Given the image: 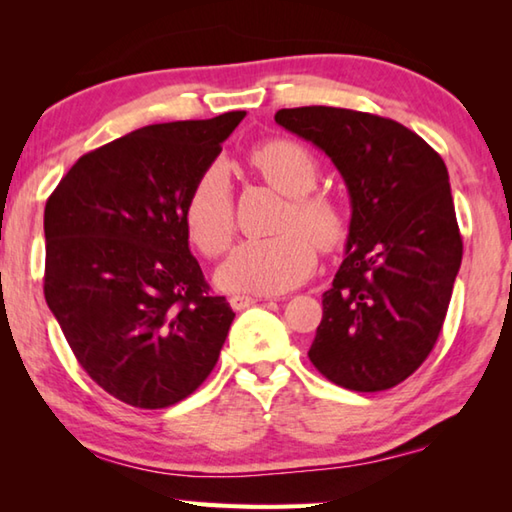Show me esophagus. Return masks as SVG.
<instances>
[{
  "label": "esophagus",
  "mask_w": 512,
  "mask_h": 512,
  "mask_svg": "<svg viewBox=\"0 0 512 512\" xmlns=\"http://www.w3.org/2000/svg\"><path fill=\"white\" fill-rule=\"evenodd\" d=\"M268 298H271V296H232L230 298V307L232 309H237V311H241V309H246V307H253L255 305V302H259V300H268Z\"/></svg>",
  "instance_id": "obj_1"
}]
</instances>
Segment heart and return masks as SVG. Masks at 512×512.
Returning a JSON list of instances; mask_svg holds the SVG:
<instances>
[{
    "label": "heart",
    "mask_w": 512,
    "mask_h": 512,
    "mask_svg": "<svg viewBox=\"0 0 512 512\" xmlns=\"http://www.w3.org/2000/svg\"><path fill=\"white\" fill-rule=\"evenodd\" d=\"M253 160L280 192L291 196L282 221L289 230L239 244L216 271V282L230 293L275 296L307 280L316 266V244L308 236L323 246L336 244L343 235V216L329 198L311 194L318 183V164L305 146L287 140L268 142L255 151ZM185 223L189 237L205 255L216 257L230 246L235 212L230 171L223 160L207 164L198 176L185 203Z\"/></svg>",
    "instance_id": "1"
}]
</instances>
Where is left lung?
<instances>
[{"label": "left lung", "instance_id": "obj_1", "mask_svg": "<svg viewBox=\"0 0 512 512\" xmlns=\"http://www.w3.org/2000/svg\"><path fill=\"white\" fill-rule=\"evenodd\" d=\"M275 121L334 162L352 207L309 359L350 391H386L429 357L461 268L445 162L420 135L368 112L284 108Z\"/></svg>", "mask_w": 512, "mask_h": 512}]
</instances>
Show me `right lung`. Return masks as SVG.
<instances>
[{
	"instance_id": "obj_1",
	"label": "right lung",
	"mask_w": 512,
	"mask_h": 512,
	"mask_svg": "<svg viewBox=\"0 0 512 512\" xmlns=\"http://www.w3.org/2000/svg\"><path fill=\"white\" fill-rule=\"evenodd\" d=\"M244 117L137 128L76 160L47 201V305L83 370L137 409L192 395L235 320L189 250L185 203Z\"/></svg>"
}]
</instances>
